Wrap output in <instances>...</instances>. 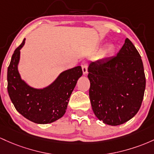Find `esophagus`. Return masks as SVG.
I'll use <instances>...</instances> for the list:
<instances>
[{"instance_id":"1","label":"esophagus","mask_w":154,"mask_h":154,"mask_svg":"<svg viewBox=\"0 0 154 154\" xmlns=\"http://www.w3.org/2000/svg\"><path fill=\"white\" fill-rule=\"evenodd\" d=\"M82 68L83 70V73L84 75L87 74V68H88V63L86 61H83L82 63Z\"/></svg>"}]
</instances>
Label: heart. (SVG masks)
Returning <instances> with one entry per match:
<instances>
[{"label":"heart","instance_id":"heart-1","mask_svg":"<svg viewBox=\"0 0 154 154\" xmlns=\"http://www.w3.org/2000/svg\"><path fill=\"white\" fill-rule=\"evenodd\" d=\"M108 50H111V49H112V46H108Z\"/></svg>","mask_w":154,"mask_h":154}]
</instances>
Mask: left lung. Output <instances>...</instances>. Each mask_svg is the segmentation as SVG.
I'll use <instances>...</instances> for the list:
<instances>
[{"mask_svg":"<svg viewBox=\"0 0 154 154\" xmlns=\"http://www.w3.org/2000/svg\"><path fill=\"white\" fill-rule=\"evenodd\" d=\"M89 94L94 114L103 123L122 124L140 110L146 89L141 57L126 38L116 56L91 63L88 68Z\"/></svg>","mask_w":154,"mask_h":154,"instance_id":"8db88e82","label":"left lung"}]
</instances>
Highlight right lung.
Listing matches in <instances>:
<instances>
[{"instance_id": "1", "label": "right lung", "mask_w": 154, "mask_h": 154, "mask_svg": "<svg viewBox=\"0 0 154 154\" xmlns=\"http://www.w3.org/2000/svg\"><path fill=\"white\" fill-rule=\"evenodd\" d=\"M25 39L15 49L8 68L7 89L15 108L20 114L37 124H49L65 114L69 98L78 79L82 75L81 66L62 72L57 80L44 89L27 86L17 70L21 48Z\"/></svg>"}]
</instances>
